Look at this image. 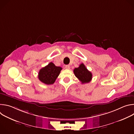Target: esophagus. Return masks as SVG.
<instances>
[{
  "label": "esophagus",
  "mask_w": 134,
  "mask_h": 134,
  "mask_svg": "<svg viewBox=\"0 0 134 134\" xmlns=\"http://www.w3.org/2000/svg\"><path fill=\"white\" fill-rule=\"evenodd\" d=\"M65 68H66V69H69L70 68V66L68 65H66V66H65Z\"/></svg>",
  "instance_id": "obj_1"
}]
</instances>
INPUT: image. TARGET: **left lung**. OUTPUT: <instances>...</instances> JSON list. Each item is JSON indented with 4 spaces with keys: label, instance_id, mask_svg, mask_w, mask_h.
Masks as SVG:
<instances>
[{
    "label": "left lung",
    "instance_id": "8db88e82",
    "mask_svg": "<svg viewBox=\"0 0 134 134\" xmlns=\"http://www.w3.org/2000/svg\"><path fill=\"white\" fill-rule=\"evenodd\" d=\"M74 73L82 84L89 83L92 79V74L90 71L84 65L81 64L78 68H75Z\"/></svg>",
    "mask_w": 134,
    "mask_h": 134
}]
</instances>
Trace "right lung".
<instances>
[{"instance_id":"add662e5","label":"right lung","mask_w":134,"mask_h":134,"mask_svg":"<svg viewBox=\"0 0 134 134\" xmlns=\"http://www.w3.org/2000/svg\"><path fill=\"white\" fill-rule=\"evenodd\" d=\"M62 69V67L56 66L51 62L40 70L38 74V78L41 82L46 84H52L58 77Z\"/></svg>"}]
</instances>
